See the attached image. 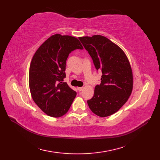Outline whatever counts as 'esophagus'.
Masks as SVG:
<instances>
[{
	"mask_svg": "<svg viewBox=\"0 0 160 160\" xmlns=\"http://www.w3.org/2000/svg\"><path fill=\"white\" fill-rule=\"evenodd\" d=\"M83 87H81V88H77V89H78V91H82V90H83Z\"/></svg>",
	"mask_w": 160,
	"mask_h": 160,
	"instance_id": "obj_1",
	"label": "esophagus"
}]
</instances>
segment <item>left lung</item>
Instances as JSON below:
<instances>
[{"label":"left lung","instance_id":"left-lung-1","mask_svg":"<svg viewBox=\"0 0 160 160\" xmlns=\"http://www.w3.org/2000/svg\"><path fill=\"white\" fill-rule=\"evenodd\" d=\"M93 59L97 70L102 72L101 84L88 101L90 109L101 118L108 117L127 102L133 89V72L128 58L121 48L101 35L79 37Z\"/></svg>","mask_w":160,"mask_h":160}]
</instances>
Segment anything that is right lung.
<instances>
[{"mask_svg":"<svg viewBox=\"0 0 160 160\" xmlns=\"http://www.w3.org/2000/svg\"><path fill=\"white\" fill-rule=\"evenodd\" d=\"M77 49H83L78 38L55 34L47 38L32 57L28 74L31 97L51 117L64 115L76 97V92L62 81L66 77L67 57Z\"/></svg>","mask_w":160,"mask_h":160,"instance_id":"obj_1","label":"right lung"}]
</instances>
